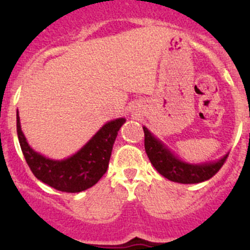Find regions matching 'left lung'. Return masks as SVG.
Wrapping results in <instances>:
<instances>
[{"mask_svg": "<svg viewBox=\"0 0 250 250\" xmlns=\"http://www.w3.org/2000/svg\"><path fill=\"white\" fill-rule=\"evenodd\" d=\"M145 135V151L157 172L169 180L180 184H197L213 178L226 162L228 155L214 163L207 165H188L183 162L156 139L147 128L143 127Z\"/></svg>", "mask_w": 250, "mask_h": 250, "instance_id": "8db88e82", "label": "left lung"}]
</instances>
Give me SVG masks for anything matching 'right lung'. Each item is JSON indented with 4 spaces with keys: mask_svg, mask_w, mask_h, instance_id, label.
<instances>
[{
    "mask_svg": "<svg viewBox=\"0 0 250 250\" xmlns=\"http://www.w3.org/2000/svg\"><path fill=\"white\" fill-rule=\"evenodd\" d=\"M125 118L106 123L72 157L53 161L35 152L25 139L17 113V133L25 161L31 172L42 183L62 192H81L100 180L109 167L112 146Z\"/></svg>",
    "mask_w": 250,
    "mask_h": 250,
    "instance_id": "add662e5",
    "label": "right lung"
}]
</instances>
